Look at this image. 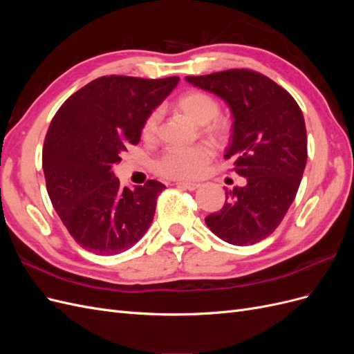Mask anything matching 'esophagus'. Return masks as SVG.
Listing matches in <instances>:
<instances>
[{"label": "esophagus", "mask_w": 354, "mask_h": 354, "mask_svg": "<svg viewBox=\"0 0 354 354\" xmlns=\"http://www.w3.org/2000/svg\"><path fill=\"white\" fill-rule=\"evenodd\" d=\"M177 186L181 187V189H186V190H196L201 185H198V183H189V181H178Z\"/></svg>", "instance_id": "obj_1"}]
</instances>
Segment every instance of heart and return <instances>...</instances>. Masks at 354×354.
<instances>
[{
  "label": "heart",
  "instance_id": "obj_1",
  "mask_svg": "<svg viewBox=\"0 0 354 354\" xmlns=\"http://www.w3.org/2000/svg\"><path fill=\"white\" fill-rule=\"evenodd\" d=\"M173 108L192 124L202 127V133L207 134L212 140L220 142L227 136V124L217 118L220 113V106L208 93L199 90L186 91L173 103ZM159 120V111L151 112L146 118L143 125V137L147 140L155 137ZM212 156V149L205 143L190 147H171L156 160L155 168L158 174L167 178H196L203 174Z\"/></svg>",
  "mask_w": 354,
  "mask_h": 354
}]
</instances>
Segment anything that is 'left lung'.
<instances>
[{"mask_svg":"<svg viewBox=\"0 0 354 354\" xmlns=\"http://www.w3.org/2000/svg\"><path fill=\"white\" fill-rule=\"evenodd\" d=\"M227 103L233 116L224 158L246 178L226 190L220 211L205 218L209 230L232 245H252L272 234L295 199L307 162L304 116L294 97L250 69L186 77Z\"/></svg>","mask_w":354,"mask_h":354,"instance_id":"8db88e82","label":"left lung"}]
</instances>
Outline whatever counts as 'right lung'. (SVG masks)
Instances as JSON below:
<instances>
[{
	"label": "right lung",
	"mask_w": 354,
	"mask_h": 354,
	"mask_svg": "<svg viewBox=\"0 0 354 354\" xmlns=\"http://www.w3.org/2000/svg\"><path fill=\"white\" fill-rule=\"evenodd\" d=\"M178 81L102 77L73 93L51 120L42 147L47 192L84 250L120 254L151 227L165 186L149 180L145 186L121 187L112 167L128 146L140 142L146 118Z\"/></svg>",
	"instance_id": "right-lung-1"
}]
</instances>
